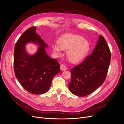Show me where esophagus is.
<instances>
[{"instance_id":"esophagus-1","label":"esophagus","mask_w":124,"mask_h":124,"mask_svg":"<svg viewBox=\"0 0 124 124\" xmlns=\"http://www.w3.org/2000/svg\"><path fill=\"white\" fill-rule=\"evenodd\" d=\"M60 69L62 71H65V70H66L67 69L66 66L65 65H64L63 64H61L60 65Z\"/></svg>"}]
</instances>
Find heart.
Returning <instances> with one entry per match:
<instances>
[{
	"mask_svg": "<svg viewBox=\"0 0 124 124\" xmlns=\"http://www.w3.org/2000/svg\"><path fill=\"white\" fill-rule=\"evenodd\" d=\"M58 43L53 45L54 51L57 55H59L62 50L67 51L68 59L74 64L80 62L87 54L89 49L88 42L84 40L82 37L77 35H63L59 39Z\"/></svg>",
	"mask_w": 124,
	"mask_h": 124,
	"instance_id": "obj_1",
	"label": "heart"
}]
</instances>
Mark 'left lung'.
Listing matches in <instances>:
<instances>
[{"mask_svg": "<svg viewBox=\"0 0 124 124\" xmlns=\"http://www.w3.org/2000/svg\"><path fill=\"white\" fill-rule=\"evenodd\" d=\"M110 57L108 45L101 35L92 54L70 70L71 80L68 87L71 93L78 96H85L101 85L106 79Z\"/></svg>", "mask_w": 124, "mask_h": 124, "instance_id": "left-lung-1", "label": "left lung"}]
</instances>
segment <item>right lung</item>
<instances>
[{"instance_id": "1", "label": "right lung", "mask_w": 124, "mask_h": 124, "mask_svg": "<svg viewBox=\"0 0 124 124\" xmlns=\"http://www.w3.org/2000/svg\"><path fill=\"white\" fill-rule=\"evenodd\" d=\"M30 42L39 46L33 55L26 51L25 45ZM48 47L36 32V27L26 30L16 44L14 57L15 75L21 85L31 93H47L53 77L61 71L57 60L47 55L45 48Z\"/></svg>"}]
</instances>
